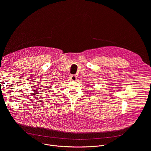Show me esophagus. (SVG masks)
<instances>
[{
    "label": "esophagus",
    "mask_w": 151,
    "mask_h": 151,
    "mask_svg": "<svg viewBox=\"0 0 151 151\" xmlns=\"http://www.w3.org/2000/svg\"><path fill=\"white\" fill-rule=\"evenodd\" d=\"M70 78V79H71L72 81H76V79H77L76 76V75H72Z\"/></svg>",
    "instance_id": "1"
}]
</instances>
